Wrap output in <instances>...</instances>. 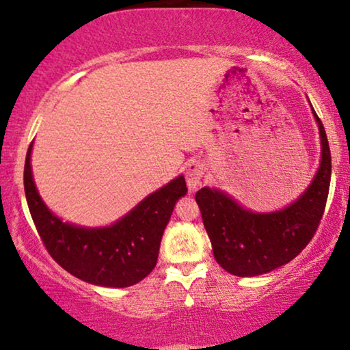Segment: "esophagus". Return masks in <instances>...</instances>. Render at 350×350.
<instances>
[{
	"mask_svg": "<svg viewBox=\"0 0 350 350\" xmlns=\"http://www.w3.org/2000/svg\"><path fill=\"white\" fill-rule=\"evenodd\" d=\"M205 167L200 161H191L186 164V183L189 191H196L202 181Z\"/></svg>",
	"mask_w": 350,
	"mask_h": 350,
	"instance_id": "obj_1",
	"label": "esophagus"
}]
</instances>
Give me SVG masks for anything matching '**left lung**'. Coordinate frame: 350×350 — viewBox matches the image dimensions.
I'll use <instances>...</instances> for the list:
<instances>
[{"mask_svg": "<svg viewBox=\"0 0 350 350\" xmlns=\"http://www.w3.org/2000/svg\"><path fill=\"white\" fill-rule=\"evenodd\" d=\"M319 124L322 159L308 189L285 208L258 213L243 208L231 196L215 188L196 193L213 256L229 274L255 277L286 265L304 250L317 231L332 180V154L323 124Z\"/></svg>", "mask_w": 350, "mask_h": 350, "instance_id": "left-lung-1", "label": "left lung"}]
</instances>
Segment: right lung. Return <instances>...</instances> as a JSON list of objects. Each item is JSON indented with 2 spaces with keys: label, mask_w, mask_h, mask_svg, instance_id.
<instances>
[{
  "label": "right lung",
  "mask_w": 350,
  "mask_h": 350,
  "mask_svg": "<svg viewBox=\"0 0 350 350\" xmlns=\"http://www.w3.org/2000/svg\"><path fill=\"white\" fill-rule=\"evenodd\" d=\"M28 146L23 186L33 223L49 255L71 275L98 286L135 285L154 269L161 239L176 200L188 193L180 175L142 200L111 226L83 228L62 219L47 208L31 174Z\"/></svg>",
  "instance_id": "obj_1"
}]
</instances>
